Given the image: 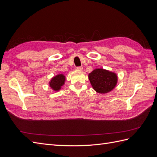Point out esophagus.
Here are the masks:
<instances>
[{
  "instance_id": "34e87169",
  "label": "esophagus",
  "mask_w": 157,
  "mask_h": 157,
  "mask_svg": "<svg viewBox=\"0 0 157 157\" xmlns=\"http://www.w3.org/2000/svg\"><path fill=\"white\" fill-rule=\"evenodd\" d=\"M76 69H77V71H82V67H81V66H78V67H76Z\"/></svg>"
}]
</instances>
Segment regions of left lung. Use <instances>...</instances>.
<instances>
[{"label":"left lung","mask_w":157,"mask_h":157,"mask_svg":"<svg viewBox=\"0 0 157 157\" xmlns=\"http://www.w3.org/2000/svg\"><path fill=\"white\" fill-rule=\"evenodd\" d=\"M88 77L93 88L100 94L111 91L117 82L116 74L103 69L94 70Z\"/></svg>","instance_id":"obj_1"}]
</instances>
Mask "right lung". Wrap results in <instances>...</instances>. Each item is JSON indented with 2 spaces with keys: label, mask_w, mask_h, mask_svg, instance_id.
Returning a JSON list of instances; mask_svg holds the SVG:
<instances>
[{
  "label": "right lung",
  "mask_w": 157,
  "mask_h": 157,
  "mask_svg": "<svg viewBox=\"0 0 157 157\" xmlns=\"http://www.w3.org/2000/svg\"><path fill=\"white\" fill-rule=\"evenodd\" d=\"M65 77L63 75H58L56 77L52 78L50 82V87L54 90H59L61 86L64 84Z\"/></svg>",
  "instance_id": "1"
}]
</instances>
